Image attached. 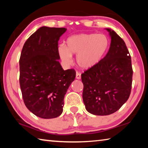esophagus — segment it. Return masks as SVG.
<instances>
[{"label":"esophagus","instance_id":"1","mask_svg":"<svg viewBox=\"0 0 148 148\" xmlns=\"http://www.w3.org/2000/svg\"><path fill=\"white\" fill-rule=\"evenodd\" d=\"M76 78L77 79H81V74H80L79 72H76Z\"/></svg>","mask_w":148,"mask_h":148}]
</instances>
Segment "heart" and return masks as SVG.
Instances as JSON below:
<instances>
[{"instance_id":"1","label":"heart","mask_w":148,"mask_h":148,"mask_svg":"<svg viewBox=\"0 0 148 148\" xmlns=\"http://www.w3.org/2000/svg\"><path fill=\"white\" fill-rule=\"evenodd\" d=\"M66 46L59 45L60 58L66 64L72 62V55H77L76 62L80 68L92 69L97 66L106 56L110 42L106 35L95 33L74 34L67 38Z\"/></svg>"}]
</instances>
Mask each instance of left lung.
I'll return each mask as SVG.
<instances>
[{
	"instance_id": "8db88e82",
	"label": "left lung",
	"mask_w": 148,
	"mask_h": 148,
	"mask_svg": "<svg viewBox=\"0 0 148 148\" xmlns=\"http://www.w3.org/2000/svg\"><path fill=\"white\" fill-rule=\"evenodd\" d=\"M106 30L111 38L108 51L97 66L82 74L86 109L96 116L117 111L128 100L132 87L131 58L126 44L113 30Z\"/></svg>"
}]
</instances>
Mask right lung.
Here are the masks:
<instances>
[{"mask_svg": "<svg viewBox=\"0 0 148 148\" xmlns=\"http://www.w3.org/2000/svg\"><path fill=\"white\" fill-rule=\"evenodd\" d=\"M66 28L42 27L27 40L19 59V84L26 107L35 116L52 119L62 112L67 89L76 77L58 60V41Z\"/></svg>", "mask_w": 148, "mask_h": 148, "instance_id": "add662e5", "label": "right lung"}]
</instances>
